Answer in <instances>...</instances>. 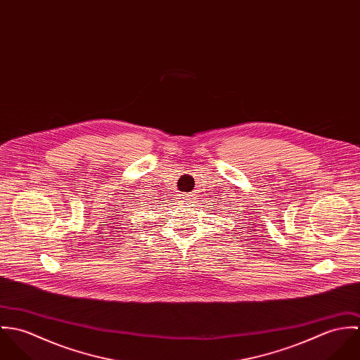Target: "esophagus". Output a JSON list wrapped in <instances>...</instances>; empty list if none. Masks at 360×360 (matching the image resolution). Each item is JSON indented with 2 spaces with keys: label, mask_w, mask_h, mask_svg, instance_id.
Instances as JSON below:
<instances>
[{
  "label": "esophagus",
  "mask_w": 360,
  "mask_h": 360,
  "mask_svg": "<svg viewBox=\"0 0 360 360\" xmlns=\"http://www.w3.org/2000/svg\"><path fill=\"white\" fill-rule=\"evenodd\" d=\"M190 201H191V200H190Z\"/></svg>",
  "instance_id": "obj_1"
}]
</instances>
